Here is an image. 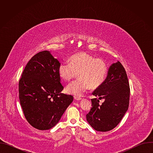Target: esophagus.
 I'll use <instances>...</instances> for the list:
<instances>
[{
  "label": "esophagus",
  "instance_id": "34e87169",
  "mask_svg": "<svg viewBox=\"0 0 153 153\" xmlns=\"http://www.w3.org/2000/svg\"><path fill=\"white\" fill-rule=\"evenodd\" d=\"M74 99L76 100H82V98H80V97H74Z\"/></svg>",
  "mask_w": 153,
  "mask_h": 153
}]
</instances>
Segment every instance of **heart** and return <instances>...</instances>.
<instances>
[{
  "label": "heart",
  "mask_w": 153,
  "mask_h": 153,
  "mask_svg": "<svg viewBox=\"0 0 153 153\" xmlns=\"http://www.w3.org/2000/svg\"><path fill=\"white\" fill-rule=\"evenodd\" d=\"M69 61L70 63L64 61L60 63L59 76L65 81H70L79 74L80 79L67 86L68 94L80 97L90 88H98L105 81L108 68L103 60L82 52L73 55Z\"/></svg>",
  "instance_id": "b5f03b06"
}]
</instances>
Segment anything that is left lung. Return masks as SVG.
Wrapping results in <instances>:
<instances>
[{
	"instance_id": "left-lung-1",
	"label": "left lung",
	"mask_w": 153,
	"mask_h": 153,
	"mask_svg": "<svg viewBox=\"0 0 153 153\" xmlns=\"http://www.w3.org/2000/svg\"><path fill=\"white\" fill-rule=\"evenodd\" d=\"M130 89L128 77L121 63H113L103 83L92 93L99 99H91L92 108L86 114V120L98 131H108L114 128L127 111ZM104 99L102 104L99 100Z\"/></svg>"
}]
</instances>
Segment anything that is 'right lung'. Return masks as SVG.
<instances>
[{
  "label": "right lung",
  "mask_w": 153,
  "mask_h": 153,
  "mask_svg": "<svg viewBox=\"0 0 153 153\" xmlns=\"http://www.w3.org/2000/svg\"><path fill=\"white\" fill-rule=\"evenodd\" d=\"M60 63L50 51L39 52L28 62L19 80V100L25 117L39 130L54 126L73 100V96L61 93Z\"/></svg>",
  "instance_id": "1"
}]
</instances>
